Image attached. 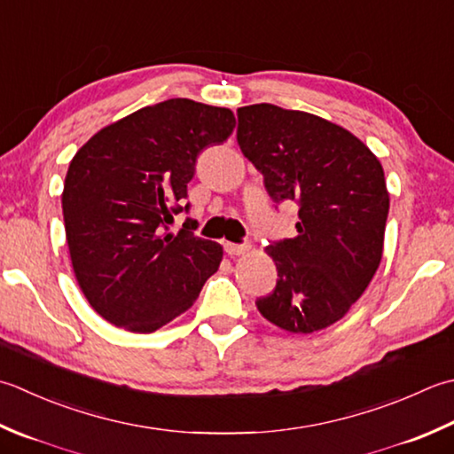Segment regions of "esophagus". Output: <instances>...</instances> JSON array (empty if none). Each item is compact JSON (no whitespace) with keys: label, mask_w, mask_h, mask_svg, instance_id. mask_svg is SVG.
Wrapping results in <instances>:
<instances>
[{"label":"esophagus","mask_w":454,"mask_h":454,"mask_svg":"<svg viewBox=\"0 0 454 454\" xmlns=\"http://www.w3.org/2000/svg\"><path fill=\"white\" fill-rule=\"evenodd\" d=\"M224 250L228 255H239V254H246L250 250V246L247 244H234V242H226L224 244Z\"/></svg>","instance_id":"34e87169"}]
</instances>
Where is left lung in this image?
Masks as SVG:
<instances>
[{"instance_id": "1", "label": "left lung", "mask_w": 454, "mask_h": 454, "mask_svg": "<svg viewBox=\"0 0 454 454\" xmlns=\"http://www.w3.org/2000/svg\"><path fill=\"white\" fill-rule=\"evenodd\" d=\"M238 145L275 202H295L297 238L265 250L278 286L255 301L289 333H315L348 313L381 260L389 194L376 155L318 115L273 104L238 108Z\"/></svg>"}]
</instances>
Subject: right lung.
<instances>
[{"label": "right lung", "instance_id": "obj_1", "mask_svg": "<svg viewBox=\"0 0 454 454\" xmlns=\"http://www.w3.org/2000/svg\"><path fill=\"white\" fill-rule=\"evenodd\" d=\"M230 110L173 98L96 133L70 161L62 215L74 275L88 303L131 333H153L183 315L222 262L194 234L186 184L202 149L226 141Z\"/></svg>", "mask_w": 454, "mask_h": 454}]
</instances>
